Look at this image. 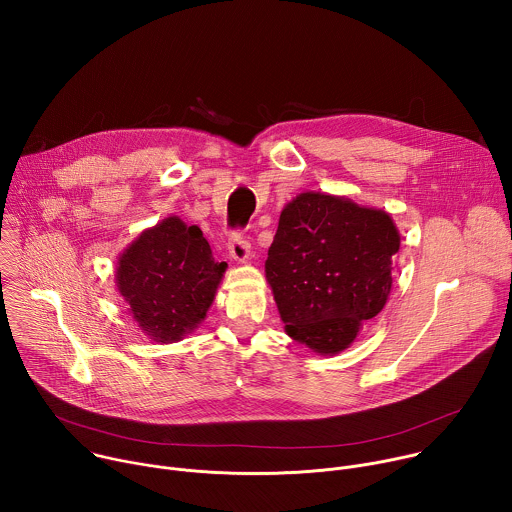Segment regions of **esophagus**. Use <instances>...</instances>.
Wrapping results in <instances>:
<instances>
[{
	"mask_svg": "<svg viewBox=\"0 0 512 512\" xmlns=\"http://www.w3.org/2000/svg\"><path fill=\"white\" fill-rule=\"evenodd\" d=\"M227 249H229V255H231V259H235V261L243 263V261H247V257H249V251H251V243L247 241V237H245L243 233H233V235L229 237Z\"/></svg>",
	"mask_w": 512,
	"mask_h": 512,
	"instance_id": "esophagus-1",
	"label": "esophagus"
}]
</instances>
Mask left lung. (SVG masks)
<instances>
[{
	"label": "left lung",
	"mask_w": 512,
	"mask_h": 512,
	"mask_svg": "<svg viewBox=\"0 0 512 512\" xmlns=\"http://www.w3.org/2000/svg\"><path fill=\"white\" fill-rule=\"evenodd\" d=\"M399 245L385 210L320 192L287 202L265 261L287 336L318 354L348 348L389 300Z\"/></svg>",
	"instance_id": "8db88e82"
}]
</instances>
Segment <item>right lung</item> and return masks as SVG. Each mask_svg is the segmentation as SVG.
Returning a JSON list of instances; mask_svg holds the SVG:
<instances>
[{"label":"right lung","instance_id":"obj_1","mask_svg":"<svg viewBox=\"0 0 512 512\" xmlns=\"http://www.w3.org/2000/svg\"><path fill=\"white\" fill-rule=\"evenodd\" d=\"M225 271L196 225L168 216L119 255L115 283L139 328L168 344L206 318Z\"/></svg>","mask_w":512,"mask_h":512}]
</instances>
